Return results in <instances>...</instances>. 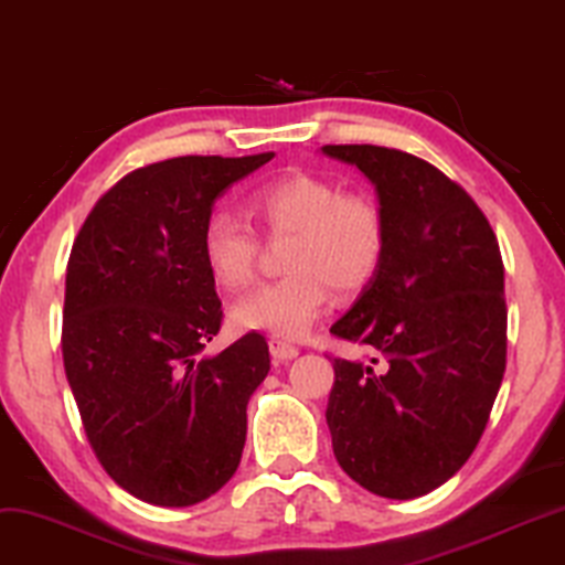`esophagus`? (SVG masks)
<instances>
[{
  "label": "esophagus",
  "instance_id": "1",
  "mask_svg": "<svg viewBox=\"0 0 565 565\" xmlns=\"http://www.w3.org/2000/svg\"><path fill=\"white\" fill-rule=\"evenodd\" d=\"M268 347H270V354H274V360H278V362L295 360V356L299 354V349L295 344H289L287 339H278V335H274V339L268 341Z\"/></svg>",
  "mask_w": 565,
  "mask_h": 565
}]
</instances>
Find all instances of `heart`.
<instances>
[{
	"instance_id": "heart-1",
	"label": "heart",
	"mask_w": 565,
	"mask_h": 565,
	"mask_svg": "<svg viewBox=\"0 0 565 565\" xmlns=\"http://www.w3.org/2000/svg\"><path fill=\"white\" fill-rule=\"evenodd\" d=\"M247 209L270 239L289 237L281 255L289 274L234 307V323L242 328L299 339L326 312L331 287L349 295L381 268L388 224L381 203L367 192H344L326 177L291 171L255 188ZM200 253L221 289L245 291L255 281L260 239L234 213H209Z\"/></svg>"
}]
</instances>
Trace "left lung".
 <instances>
[{
  "instance_id": "obj_1",
  "label": "left lung",
  "mask_w": 565,
  "mask_h": 565,
  "mask_svg": "<svg viewBox=\"0 0 565 565\" xmlns=\"http://www.w3.org/2000/svg\"><path fill=\"white\" fill-rule=\"evenodd\" d=\"M375 184L388 224L377 274L335 339L373 360L333 356L326 423L341 469L375 495L409 501L451 480L490 419L505 373L503 258L459 182L383 146H323Z\"/></svg>"
}]
</instances>
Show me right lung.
Returning <instances> with one entry per match:
<instances>
[{
	"label": "right lung",
	"mask_w": 565,
	"mask_h": 565,
	"mask_svg": "<svg viewBox=\"0 0 565 565\" xmlns=\"http://www.w3.org/2000/svg\"><path fill=\"white\" fill-rule=\"evenodd\" d=\"M274 153L180 156L125 174L98 198L67 260L64 373L83 430L119 488L153 505H195L237 472L247 402L266 381V335L216 356V281L200 232L216 198Z\"/></svg>",
	"instance_id": "add662e5"
}]
</instances>
